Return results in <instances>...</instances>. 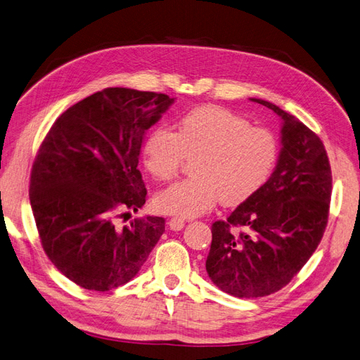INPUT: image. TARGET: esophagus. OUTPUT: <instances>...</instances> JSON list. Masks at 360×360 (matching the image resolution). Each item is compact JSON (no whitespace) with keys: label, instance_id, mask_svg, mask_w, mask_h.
Instances as JSON below:
<instances>
[{"label":"esophagus","instance_id":"obj_1","mask_svg":"<svg viewBox=\"0 0 360 360\" xmlns=\"http://www.w3.org/2000/svg\"><path fill=\"white\" fill-rule=\"evenodd\" d=\"M171 231H181L183 227H185V220H181V218L177 217H172L171 220L168 221Z\"/></svg>","mask_w":360,"mask_h":360}]
</instances>
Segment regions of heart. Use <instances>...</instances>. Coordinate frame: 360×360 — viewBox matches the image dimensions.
Listing matches in <instances>:
<instances>
[{"label": "heart", "mask_w": 360, "mask_h": 360, "mask_svg": "<svg viewBox=\"0 0 360 360\" xmlns=\"http://www.w3.org/2000/svg\"><path fill=\"white\" fill-rule=\"evenodd\" d=\"M279 155L278 140L266 128L217 105L186 112L177 133L155 128L143 145V163L155 180L177 177L186 159L194 177L155 197L162 212L192 218L207 212L221 200L236 206L266 185Z\"/></svg>", "instance_id": "1"}]
</instances>
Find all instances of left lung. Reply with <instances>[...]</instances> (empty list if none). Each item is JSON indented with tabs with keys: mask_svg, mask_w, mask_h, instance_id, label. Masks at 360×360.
Listing matches in <instances>:
<instances>
[{
	"mask_svg": "<svg viewBox=\"0 0 360 360\" xmlns=\"http://www.w3.org/2000/svg\"><path fill=\"white\" fill-rule=\"evenodd\" d=\"M283 120L281 151L270 179L224 221L212 224L206 271L220 290L261 297L292 281L322 240L328 221L331 168L321 139L300 119L250 99Z\"/></svg>",
	"mask_w": 360,
	"mask_h": 360,
	"instance_id": "left-lung-1",
	"label": "left lung"
}]
</instances>
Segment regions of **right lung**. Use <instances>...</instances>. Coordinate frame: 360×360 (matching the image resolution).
<instances>
[{
    "label": "right lung",
    "instance_id": "add662e5",
    "mask_svg": "<svg viewBox=\"0 0 360 360\" xmlns=\"http://www.w3.org/2000/svg\"><path fill=\"white\" fill-rule=\"evenodd\" d=\"M172 103L162 93L105 89L60 114L39 146L29 195L42 249L86 290L127 284L165 232L162 217L125 226L116 218L145 205L140 148Z\"/></svg>",
    "mask_w": 360,
    "mask_h": 360
}]
</instances>
